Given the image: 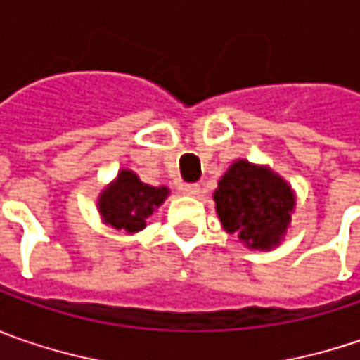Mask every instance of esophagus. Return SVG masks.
<instances>
[{
    "label": "esophagus",
    "instance_id": "esophagus-1",
    "mask_svg": "<svg viewBox=\"0 0 360 360\" xmlns=\"http://www.w3.org/2000/svg\"><path fill=\"white\" fill-rule=\"evenodd\" d=\"M181 191H183L185 195H199V193H201V187H199L197 183H187V185L181 187Z\"/></svg>",
    "mask_w": 360,
    "mask_h": 360
}]
</instances>
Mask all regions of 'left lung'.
<instances>
[{
    "label": "left lung",
    "mask_w": 360,
    "mask_h": 360,
    "mask_svg": "<svg viewBox=\"0 0 360 360\" xmlns=\"http://www.w3.org/2000/svg\"><path fill=\"white\" fill-rule=\"evenodd\" d=\"M221 226L250 248L268 250L280 243L294 210L288 183L266 167L236 161L213 193Z\"/></svg>",
    "instance_id": "1"
}]
</instances>
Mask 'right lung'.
<instances>
[{"label":"right lung","instance_id":"1","mask_svg":"<svg viewBox=\"0 0 360 360\" xmlns=\"http://www.w3.org/2000/svg\"><path fill=\"white\" fill-rule=\"evenodd\" d=\"M167 195V187H153L143 183L133 171H120L117 181L104 189L98 210L108 226L133 233L145 227V219L153 215Z\"/></svg>","mask_w":360,"mask_h":360}]
</instances>
